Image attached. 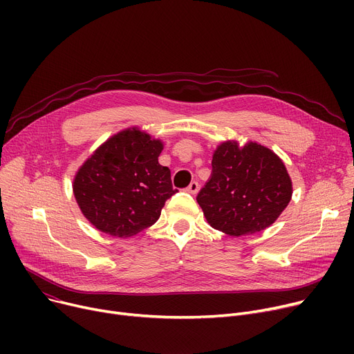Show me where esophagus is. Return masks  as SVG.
<instances>
[{"label":"esophagus","mask_w":354,"mask_h":354,"mask_svg":"<svg viewBox=\"0 0 354 354\" xmlns=\"http://www.w3.org/2000/svg\"><path fill=\"white\" fill-rule=\"evenodd\" d=\"M198 189H199V183H198L196 180H194V182H191V183H189V187L187 188V192H188V194L195 195V194L198 192Z\"/></svg>","instance_id":"1"}]
</instances>
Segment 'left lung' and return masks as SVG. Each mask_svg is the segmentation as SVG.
<instances>
[{"label":"left lung","mask_w":354,"mask_h":354,"mask_svg":"<svg viewBox=\"0 0 354 354\" xmlns=\"http://www.w3.org/2000/svg\"><path fill=\"white\" fill-rule=\"evenodd\" d=\"M291 194L286 166L268 147L227 142L215 151L211 176L196 201L212 228L243 236L270 227Z\"/></svg>","instance_id":"left-lung-1"}]
</instances>
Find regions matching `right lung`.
<instances>
[{
  "label": "right lung",
  "mask_w": 354,
  "mask_h": 354,
  "mask_svg": "<svg viewBox=\"0 0 354 354\" xmlns=\"http://www.w3.org/2000/svg\"><path fill=\"white\" fill-rule=\"evenodd\" d=\"M160 140L138 129L110 138L80 167L73 191L83 215L97 230L132 236L153 225L174 189L169 167L158 158Z\"/></svg>",
  "instance_id": "right-lung-1"
}]
</instances>
